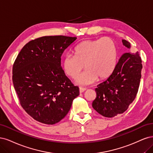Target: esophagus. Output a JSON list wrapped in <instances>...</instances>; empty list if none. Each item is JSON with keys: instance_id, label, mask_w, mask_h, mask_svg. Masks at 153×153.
Wrapping results in <instances>:
<instances>
[{"instance_id": "obj_1", "label": "esophagus", "mask_w": 153, "mask_h": 153, "mask_svg": "<svg viewBox=\"0 0 153 153\" xmlns=\"http://www.w3.org/2000/svg\"><path fill=\"white\" fill-rule=\"evenodd\" d=\"M86 88H82V87L79 88V92L80 93H82V92H84V91H86Z\"/></svg>"}]
</instances>
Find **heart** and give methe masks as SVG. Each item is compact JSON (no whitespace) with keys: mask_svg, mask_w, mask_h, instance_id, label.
Listing matches in <instances>:
<instances>
[{"mask_svg":"<svg viewBox=\"0 0 153 153\" xmlns=\"http://www.w3.org/2000/svg\"><path fill=\"white\" fill-rule=\"evenodd\" d=\"M74 55H65L62 67L65 74L75 79L84 68L86 71L77 78L81 85H90L109 76L114 69L117 50L112 39L103 37L85 41L75 48Z\"/></svg>","mask_w":153,"mask_h":153,"instance_id":"1","label":"heart"}]
</instances>
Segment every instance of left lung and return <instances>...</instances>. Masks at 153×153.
<instances>
[{
    "label": "left lung",
    "instance_id": "8db88e82",
    "mask_svg": "<svg viewBox=\"0 0 153 153\" xmlns=\"http://www.w3.org/2000/svg\"><path fill=\"white\" fill-rule=\"evenodd\" d=\"M123 45L130 44L122 40ZM142 68L139 53H125L119 59L111 74L95 88L97 97L92 107L106 117L123 114L135 100L139 90Z\"/></svg>",
    "mask_w": 153,
    "mask_h": 153
}]
</instances>
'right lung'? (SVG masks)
I'll return each mask as SVG.
<instances>
[{
	"label": "right lung",
	"mask_w": 153,
	"mask_h": 153,
	"mask_svg": "<svg viewBox=\"0 0 153 153\" xmlns=\"http://www.w3.org/2000/svg\"><path fill=\"white\" fill-rule=\"evenodd\" d=\"M77 37H39L27 43L13 67V82L19 103L34 120L47 125L60 121L79 90L61 67L63 53Z\"/></svg>",
	"instance_id": "right-lung-1"
}]
</instances>
